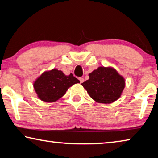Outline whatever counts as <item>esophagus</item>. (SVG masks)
I'll list each match as a JSON object with an SVG mask.
<instances>
[{"label":"esophagus","mask_w":158,"mask_h":158,"mask_svg":"<svg viewBox=\"0 0 158 158\" xmlns=\"http://www.w3.org/2000/svg\"><path fill=\"white\" fill-rule=\"evenodd\" d=\"M79 79L80 83H81H81H83V82L84 81V78H82V77H79Z\"/></svg>","instance_id":"obj_1"}]
</instances>
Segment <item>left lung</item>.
Returning a JSON list of instances; mask_svg holds the SVG:
<instances>
[{
    "label": "left lung",
    "mask_w": 158,
    "mask_h": 158,
    "mask_svg": "<svg viewBox=\"0 0 158 158\" xmlns=\"http://www.w3.org/2000/svg\"><path fill=\"white\" fill-rule=\"evenodd\" d=\"M89 76V79L81 85L95 102L110 104L121 96L125 79L113 67H98Z\"/></svg>",
    "instance_id": "8db88e82"
}]
</instances>
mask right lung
Here are the masks:
<instances>
[{
  "label": "right lung",
  "mask_w": 158,
  "mask_h": 158,
  "mask_svg": "<svg viewBox=\"0 0 158 158\" xmlns=\"http://www.w3.org/2000/svg\"><path fill=\"white\" fill-rule=\"evenodd\" d=\"M80 83L73 74L65 75L62 71L53 68L44 71L33 82L37 97L45 102H54L65 94L69 87Z\"/></svg>",
  "instance_id": "obj_1"
}]
</instances>
